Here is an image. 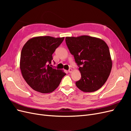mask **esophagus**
Instances as JSON below:
<instances>
[{
	"label": "esophagus",
	"instance_id": "1",
	"mask_svg": "<svg viewBox=\"0 0 131 131\" xmlns=\"http://www.w3.org/2000/svg\"><path fill=\"white\" fill-rule=\"evenodd\" d=\"M73 72V69H71V68H70L69 70H68V72L69 73H71Z\"/></svg>",
	"mask_w": 131,
	"mask_h": 131
}]
</instances>
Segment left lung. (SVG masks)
<instances>
[{
    "label": "left lung",
    "mask_w": 131,
    "mask_h": 131,
    "mask_svg": "<svg viewBox=\"0 0 131 131\" xmlns=\"http://www.w3.org/2000/svg\"><path fill=\"white\" fill-rule=\"evenodd\" d=\"M66 44L79 67L81 78L75 82L85 92H94L103 86L112 68L108 46L102 39L81 35L67 37Z\"/></svg>",
    "instance_id": "1"
}]
</instances>
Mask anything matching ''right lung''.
Wrapping results in <instances>:
<instances>
[{"label":"right lung","mask_w":131,"mask_h":131,"mask_svg":"<svg viewBox=\"0 0 131 131\" xmlns=\"http://www.w3.org/2000/svg\"><path fill=\"white\" fill-rule=\"evenodd\" d=\"M64 37H36L30 39L21 51L19 68L23 78L31 89L42 93L53 92L66 74L52 68V54Z\"/></svg>","instance_id":"obj_1"}]
</instances>
